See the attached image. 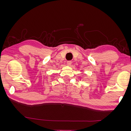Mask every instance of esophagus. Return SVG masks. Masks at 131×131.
<instances>
[{
    "label": "esophagus",
    "mask_w": 131,
    "mask_h": 131,
    "mask_svg": "<svg viewBox=\"0 0 131 131\" xmlns=\"http://www.w3.org/2000/svg\"><path fill=\"white\" fill-rule=\"evenodd\" d=\"M72 61H68V62H67V65H68V66H70L71 64H72Z\"/></svg>",
    "instance_id": "obj_1"
}]
</instances>
